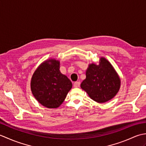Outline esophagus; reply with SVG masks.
Listing matches in <instances>:
<instances>
[{"mask_svg": "<svg viewBox=\"0 0 146 146\" xmlns=\"http://www.w3.org/2000/svg\"><path fill=\"white\" fill-rule=\"evenodd\" d=\"M80 85V82H75L73 84V86H74V87H75V88L79 87Z\"/></svg>", "mask_w": 146, "mask_h": 146, "instance_id": "34e87169", "label": "esophagus"}]
</instances>
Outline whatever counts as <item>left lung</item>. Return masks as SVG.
<instances>
[{
  "label": "left lung",
  "instance_id": "8db88e82",
  "mask_svg": "<svg viewBox=\"0 0 146 146\" xmlns=\"http://www.w3.org/2000/svg\"><path fill=\"white\" fill-rule=\"evenodd\" d=\"M81 88L93 100L105 103L113 98L120 87V79L112 65L102 57L98 64H90Z\"/></svg>",
  "mask_w": 146,
  "mask_h": 146
}]
</instances>
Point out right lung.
I'll return each mask as SVG.
<instances>
[{
  "instance_id": "right-lung-1",
  "label": "right lung",
  "mask_w": 146,
  "mask_h": 146,
  "mask_svg": "<svg viewBox=\"0 0 146 146\" xmlns=\"http://www.w3.org/2000/svg\"><path fill=\"white\" fill-rule=\"evenodd\" d=\"M60 63L55 59H49L37 68L31 81V89L39 104L49 108L60 106L72 83L60 71Z\"/></svg>"
}]
</instances>
